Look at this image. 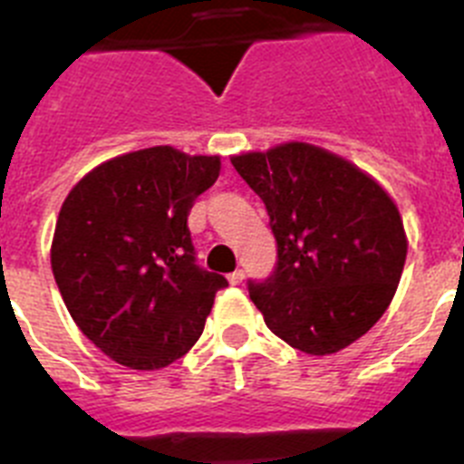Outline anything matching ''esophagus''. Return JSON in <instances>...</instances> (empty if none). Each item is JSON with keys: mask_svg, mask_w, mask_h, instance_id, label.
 I'll list each match as a JSON object with an SVG mask.
<instances>
[{"mask_svg": "<svg viewBox=\"0 0 464 464\" xmlns=\"http://www.w3.org/2000/svg\"><path fill=\"white\" fill-rule=\"evenodd\" d=\"M227 281L232 283V285H239L241 281H244V269H237V272H232L227 276Z\"/></svg>", "mask_w": 464, "mask_h": 464, "instance_id": "esophagus-1", "label": "esophagus"}]
</instances>
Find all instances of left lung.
Segmentation results:
<instances>
[{"mask_svg":"<svg viewBox=\"0 0 464 464\" xmlns=\"http://www.w3.org/2000/svg\"><path fill=\"white\" fill-rule=\"evenodd\" d=\"M232 165L265 202L276 267L248 281L269 330L297 351L351 346L391 304L407 237L388 192L358 167L311 143L244 153Z\"/></svg>","mask_w":464,"mask_h":464,"instance_id":"8db88e82","label":"left lung"}]
</instances>
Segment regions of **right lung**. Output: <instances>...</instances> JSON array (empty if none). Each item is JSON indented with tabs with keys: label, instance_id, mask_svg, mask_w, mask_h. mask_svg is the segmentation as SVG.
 <instances>
[{
	"label": "right lung",
	"instance_id": "add662e5",
	"mask_svg": "<svg viewBox=\"0 0 464 464\" xmlns=\"http://www.w3.org/2000/svg\"><path fill=\"white\" fill-rule=\"evenodd\" d=\"M216 155L171 146L94 167L64 199L51 265L73 323L130 370H160L199 339L223 274L197 265L188 213L216 183Z\"/></svg>",
	"mask_w": 464,
	"mask_h": 464
}]
</instances>
